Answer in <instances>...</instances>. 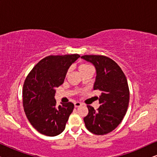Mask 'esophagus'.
<instances>
[{"label": "esophagus", "mask_w": 157, "mask_h": 157, "mask_svg": "<svg viewBox=\"0 0 157 157\" xmlns=\"http://www.w3.org/2000/svg\"><path fill=\"white\" fill-rule=\"evenodd\" d=\"M80 106H81V104L80 102H75L74 103V106L75 107H79Z\"/></svg>", "instance_id": "obj_1"}]
</instances>
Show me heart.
I'll return each instance as SVG.
<instances>
[{
  "mask_svg": "<svg viewBox=\"0 0 157 157\" xmlns=\"http://www.w3.org/2000/svg\"><path fill=\"white\" fill-rule=\"evenodd\" d=\"M90 70H93V68H92L91 66L88 63H81L80 65L78 66V71L81 75H82L83 73L86 72L88 71H90ZM68 74V72L66 73V76H67Z\"/></svg>",
  "mask_w": 157,
  "mask_h": 157,
  "instance_id": "heart-1",
  "label": "heart"
}]
</instances>
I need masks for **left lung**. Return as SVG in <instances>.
<instances>
[{"instance_id": "left-lung-1", "label": "left lung", "mask_w": 157, "mask_h": 157, "mask_svg": "<svg viewBox=\"0 0 157 157\" xmlns=\"http://www.w3.org/2000/svg\"><path fill=\"white\" fill-rule=\"evenodd\" d=\"M81 59L90 62L96 71L94 90L101 95L97 110L88 105L89 113L84 117L86 127L96 135L112 132L119 126L125 116L129 102V89L127 80L121 68L110 58L99 55H85Z\"/></svg>"}]
</instances>
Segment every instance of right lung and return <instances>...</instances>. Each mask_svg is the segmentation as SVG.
I'll use <instances>...</instances> for the list:
<instances>
[{
    "instance_id": "add662e5",
    "label": "right lung",
    "mask_w": 157,
    "mask_h": 157,
    "mask_svg": "<svg viewBox=\"0 0 157 157\" xmlns=\"http://www.w3.org/2000/svg\"><path fill=\"white\" fill-rule=\"evenodd\" d=\"M80 56H49L34 66L23 88V104L31 125L40 134L55 136L65 129L74 105L55 99L56 89L63 83L66 73Z\"/></svg>"
}]
</instances>
